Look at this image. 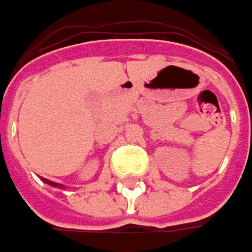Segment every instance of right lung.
Segmentation results:
<instances>
[{
  "label": "right lung",
  "mask_w": 252,
  "mask_h": 252,
  "mask_svg": "<svg viewBox=\"0 0 252 252\" xmlns=\"http://www.w3.org/2000/svg\"><path fill=\"white\" fill-rule=\"evenodd\" d=\"M42 181H44V182H45V184L51 185V186H62V185L56 184V182H52V181H48V179H44V178H42Z\"/></svg>",
  "instance_id": "add662e5"
}]
</instances>
